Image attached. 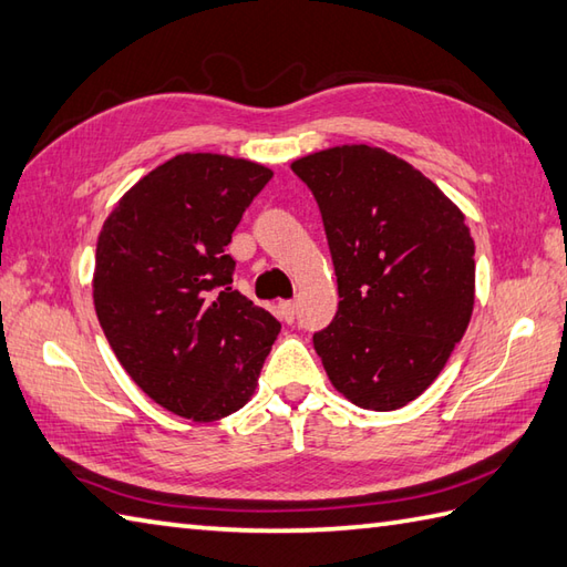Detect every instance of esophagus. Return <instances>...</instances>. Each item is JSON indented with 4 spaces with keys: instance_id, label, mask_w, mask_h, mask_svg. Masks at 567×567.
<instances>
[{
    "instance_id": "34e87169",
    "label": "esophagus",
    "mask_w": 567,
    "mask_h": 567,
    "mask_svg": "<svg viewBox=\"0 0 567 567\" xmlns=\"http://www.w3.org/2000/svg\"><path fill=\"white\" fill-rule=\"evenodd\" d=\"M280 309H282L285 319H287V321H292V319H295V315H297V302H282V305H280Z\"/></svg>"
}]
</instances>
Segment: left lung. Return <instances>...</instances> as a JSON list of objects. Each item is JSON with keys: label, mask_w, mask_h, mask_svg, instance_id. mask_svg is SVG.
Returning <instances> with one entry per match:
<instances>
[{"label": "left lung", "mask_w": 567, "mask_h": 567, "mask_svg": "<svg viewBox=\"0 0 567 567\" xmlns=\"http://www.w3.org/2000/svg\"><path fill=\"white\" fill-rule=\"evenodd\" d=\"M315 195L339 277V311L315 333L331 384L392 412L424 392L473 317L465 214L396 155L346 143L292 163Z\"/></svg>", "instance_id": "obj_1"}]
</instances>
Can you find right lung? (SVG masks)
Returning <instances> with one entry per match:
<instances>
[{"label": "right lung", "mask_w": 567, "mask_h": 567, "mask_svg": "<svg viewBox=\"0 0 567 567\" xmlns=\"http://www.w3.org/2000/svg\"><path fill=\"white\" fill-rule=\"evenodd\" d=\"M270 167L179 153L116 202L97 238L92 297L114 355L155 404L197 424L238 412L280 333L236 292L226 246Z\"/></svg>", "instance_id": "obj_1"}]
</instances>
